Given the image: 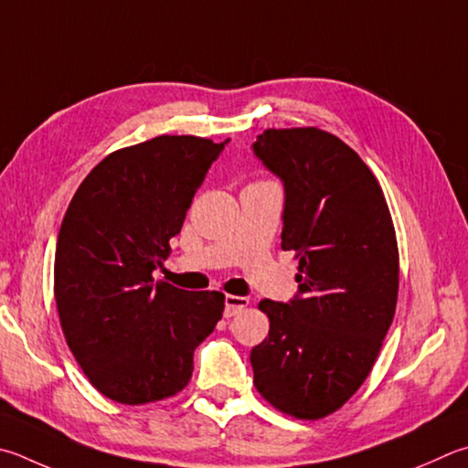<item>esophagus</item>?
<instances>
[{"label": "esophagus", "mask_w": 468, "mask_h": 468, "mask_svg": "<svg viewBox=\"0 0 468 468\" xmlns=\"http://www.w3.org/2000/svg\"><path fill=\"white\" fill-rule=\"evenodd\" d=\"M248 304H250V299H245V296L227 294V296H225V317L239 315L241 311L248 309Z\"/></svg>", "instance_id": "esophagus-1"}]
</instances>
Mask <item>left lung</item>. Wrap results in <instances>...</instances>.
<instances>
[{
    "label": "left lung",
    "instance_id": "8db88e82",
    "mask_svg": "<svg viewBox=\"0 0 468 468\" xmlns=\"http://www.w3.org/2000/svg\"><path fill=\"white\" fill-rule=\"evenodd\" d=\"M253 153L284 184L282 250L299 260V294L260 301L270 331L250 356L253 385L282 413L321 420L367 380L393 323V218L375 174L335 134L268 129Z\"/></svg>",
    "mask_w": 468,
    "mask_h": 468
}]
</instances>
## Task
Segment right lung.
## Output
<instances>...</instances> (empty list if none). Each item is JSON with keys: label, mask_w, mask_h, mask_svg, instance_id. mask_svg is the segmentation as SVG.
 <instances>
[{"label": "right lung", "mask_w": 468, "mask_h": 468, "mask_svg": "<svg viewBox=\"0 0 468 468\" xmlns=\"http://www.w3.org/2000/svg\"><path fill=\"white\" fill-rule=\"evenodd\" d=\"M225 143L161 134L118 149L91 169L65 212L55 251L58 319L81 370L116 403L180 393L194 350L223 317V292L155 282L153 270L164 266Z\"/></svg>", "instance_id": "right-lung-1"}]
</instances>
